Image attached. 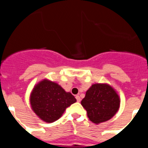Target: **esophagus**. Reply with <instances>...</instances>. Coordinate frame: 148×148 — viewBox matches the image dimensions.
<instances>
[{
	"label": "esophagus",
	"instance_id": "esophagus-1",
	"mask_svg": "<svg viewBox=\"0 0 148 148\" xmlns=\"http://www.w3.org/2000/svg\"><path fill=\"white\" fill-rule=\"evenodd\" d=\"M76 99H77V102H80V100H81V99H80V97H79V96H76Z\"/></svg>",
	"mask_w": 148,
	"mask_h": 148
}]
</instances>
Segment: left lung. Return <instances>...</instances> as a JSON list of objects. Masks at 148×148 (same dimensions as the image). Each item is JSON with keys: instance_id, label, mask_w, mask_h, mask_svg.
<instances>
[{"instance_id": "1", "label": "left lung", "mask_w": 148, "mask_h": 148, "mask_svg": "<svg viewBox=\"0 0 148 148\" xmlns=\"http://www.w3.org/2000/svg\"><path fill=\"white\" fill-rule=\"evenodd\" d=\"M119 103L118 94L107 84L92 85L81 101L89 119L96 124L111 119L119 109Z\"/></svg>"}]
</instances>
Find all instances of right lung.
Here are the masks:
<instances>
[{
  "instance_id": "right-lung-1",
  "label": "right lung",
  "mask_w": 148,
  "mask_h": 148,
  "mask_svg": "<svg viewBox=\"0 0 148 148\" xmlns=\"http://www.w3.org/2000/svg\"><path fill=\"white\" fill-rule=\"evenodd\" d=\"M75 97L54 82L41 81L30 97L32 110L42 120L51 123L58 120L65 110L76 102Z\"/></svg>"
}]
</instances>
